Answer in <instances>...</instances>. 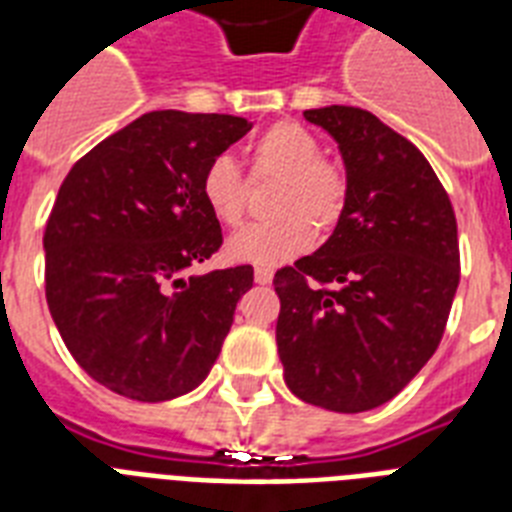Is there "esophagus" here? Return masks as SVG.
Masks as SVG:
<instances>
[{
    "label": "esophagus",
    "instance_id": "1",
    "mask_svg": "<svg viewBox=\"0 0 512 512\" xmlns=\"http://www.w3.org/2000/svg\"><path fill=\"white\" fill-rule=\"evenodd\" d=\"M255 281L257 284H271L273 281L271 268H255Z\"/></svg>",
    "mask_w": 512,
    "mask_h": 512
}]
</instances>
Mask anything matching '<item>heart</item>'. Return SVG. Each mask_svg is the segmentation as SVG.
Instances as JSON below:
<instances>
[{"mask_svg":"<svg viewBox=\"0 0 512 512\" xmlns=\"http://www.w3.org/2000/svg\"><path fill=\"white\" fill-rule=\"evenodd\" d=\"M252 177L279 180L271 215L276 220L252 225L228 241V257L239 263L273 268L311 247L313 228L329 233L340 220L348 180L324 146L303 124L279 122L252 143ZM201 199L217 223L236 228L249 207V183L231 156H215L201 172Z\"/></svg>","mask_w":512,"mask_h":512,"instance_id":"1","label":"heart"}]
</instances>
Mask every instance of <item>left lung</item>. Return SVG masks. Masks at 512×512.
<instances>
[{"label": "left lung", "instance_id": "1", "mask_svg": "<svg viewBox=\"0 0 512 512\" xmlns=\"http://www.w3.org/2000/svg\"><path fill=\"white\" fill-rule=\"evenodd\" d=\"M337 140L348 196L335 233L273 276L284 382L305 404L382 406L428 364L460 284L452 201L420 148L364 108L305 111Z\"/></svg>", "mask_w": 512, "mask_h": 512}]
</instances>
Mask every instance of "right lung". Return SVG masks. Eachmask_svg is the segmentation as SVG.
I'll return each instance as SVG.
<instances>
[{"label": "right lung", "mask_w": 512, "mask_h": 512, "mask_svg": "<svg viewBox=\"0 0 512 512\" xmlns=\"http://www.w3.org/2000/svg\"><path fill=\"white\" fill-rule=\"evenodd\" d=\"M252 124L151 111L71 167L44 228L52 321L92 380L135 401L199 388L252 265L185 276L223 244L201 172Z\"/></svg>", "instance_id": "add662e5"}]
</instances>
